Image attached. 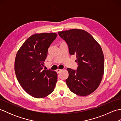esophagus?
<instances>
[{
	"label": "esophagus",
	"mask_w": 121,
	"mask_h": 121,
	"mask_svg": "<svg viewBox=\"0 0 121 121\" xmlns=\"http://www.w3.org/2000/svg\"><path fill=\"white\" fill-rule=\"evenodd\" d=\"M62 71V69H57V70H56V72H57V73H60V72H61V71Z\"/></svg>",
	"instance_id": "obj_1"
}]
</instances>
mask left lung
<instances>
[{
	"mask_svg": "<svg viewBox=\"0 0 121 121\" xmlns=\"http://www.w3.org/2000/svg\"><path fill=\"white\" fill-rule=\"evenodd\" d=\"M65 41L71 55H75L76 70L68 68L66 84L70 91L78 96H85L96 91L104 73V60L100 45L92 36L83 30L72 29L59 32Z\"/></svg>",
	"mask_w": 121,
	"mask_h": 121,
	"instance_id": "1",
	"label": "left lung"
}]
</instances>
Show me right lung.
Here are the masks:
<instances>
[{
    "mask_svg": "<svg viewBox=\"0 0 121 121\" xmlns=\"http://www.w3.org/2000/svg\"><path fill=\"white\" fill-rule=\"evenodd\" d=\"M56 36L54 33L35 34L25 40L17 53L14 71L17 81L33 97H45L55 89L57 73L43 70V66L48 48Z\"/></svg>",
    "mask_w": 121,
    "mask_h": 121,
    "instance_id": "obj_1",
    "label": "right lung"
}]
</instances>
